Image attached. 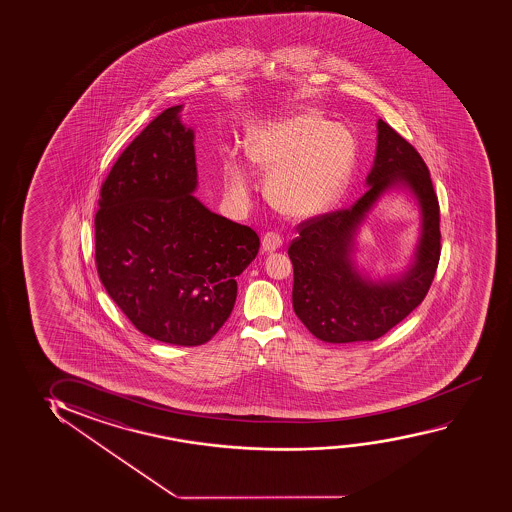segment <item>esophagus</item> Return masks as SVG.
Instances as JSON below:
<instances>
[{
    "instance_id": "esophagus-1",
    "label": "esophagus",
    "mask_w": 512,
    "mask_h": 512,
    "mask_svg": "<svg viewBox=\"0 0 512 512\" xmlns=\"http://www.w3.org/2000/svg\"><path fill=\"white\" fill-rule=\"evenodd\" d=\"M280 246H282V237H280L279 233L266 232L265 235H263L261 247H263L265 253H272L275 249H279Z\"/></svg>"
}]
</instances>
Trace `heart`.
Wrapping results in <instances>:
<instances>
[{
    "mask_svg": "<svg viewBox=\"0 0 512 512\" xmlns=\"http://www.w3.org/2000/svg\"><path fill=\"white\" fill-rule=\"evenodd\" d=\"M247 151L261 171L272 174L268 195L273 205L289 216L308 218L328 211L347 190L357 141L350 130L307 111L253 130ZM226 174L233 190H246V172L233 155Z\"/></svg>",
    "mask_w": 512,
    "mask_h": 512,
    "instance_id": "heart-1",
    "label": "heart"
}]
</instances>
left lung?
<instances>
[{"mask_svg":"<svg viewBox=\"0 0 512 512\" xmlns=\"http://www.w3.org/2000/svg\"><path fill=\"white\" fill-rule=\"evenodd\" d=\"M369 190L352 207L307 219L287 249L293 261V308L315 338L328 343L373 341L406 319L429 293L441 256L439 202L430 172L411 144L378 120ZM404 185L423 209L416 261L397 280L371 281L353 265V237L383 190Z\"/></svg>","mask_w":512,"mask_h":512,"instance_id":"obj_1","label":"left lung"}]
</instances>
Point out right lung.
I'll use <instances>...</instances> for the list:
<instances>
[{
    "label": "right lung",
    "instance_id": "1",
    "mask_svg": "<svg viewBox=\"0 0 512 512\" xmlns=\"http://www.w3.org/2000/svg\"><path fill=\"white\" fill-rule=\"evenodd\" d=\"M172 106L123 150L96 212L99 279L153 340L197 347L232 314L235 277L259 251L258 233L209 211L197 190L193 130Z\"/></svg>",
    "mask_w": 512,
    "mask_h": 512
}]
</instances>
